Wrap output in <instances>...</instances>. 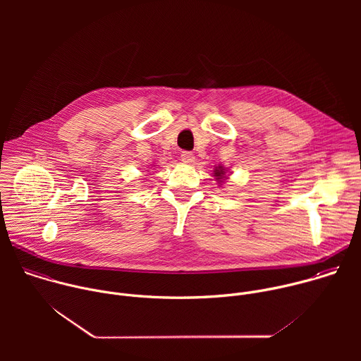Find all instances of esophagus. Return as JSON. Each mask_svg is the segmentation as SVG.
<instances>
[{"label":"esophagus","instance_id":"34e87169","mask_svg":"<svg viewBox=\"0 0 361 361\" xmlns=\"http://www.w3.org/2000/svg\"><path fill=\"white\" fill-rule=\"evenodd\" d=\"M194 160H195V157H194L192 152H190V151H183L181 152V161H184L187 164H191V163H194Z\"/></svg>","mask_w":361,"mask_h":361}]
</instances>
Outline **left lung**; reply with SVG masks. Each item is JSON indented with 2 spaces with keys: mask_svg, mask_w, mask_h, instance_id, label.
Returning a JSON list of instances; mask_svg holds the SVG:
<instances>
[{
  "mask_svg": "<svg viewBox=\"0 0 361 361\" xmlns=\"http://www.w3.org/2000/svg\"><path fill=\"white\" fill-rule=\"evenodd\" d=\"M214 177L221 183L223 178H226V169H224L223 166L216 167V170H214Z\"/></svg>",
  "mask_w": 361,
  "mask_h": 361,
  "instance_id": "left-lung-1",
  "label": "left lung"
}]
</instances>
